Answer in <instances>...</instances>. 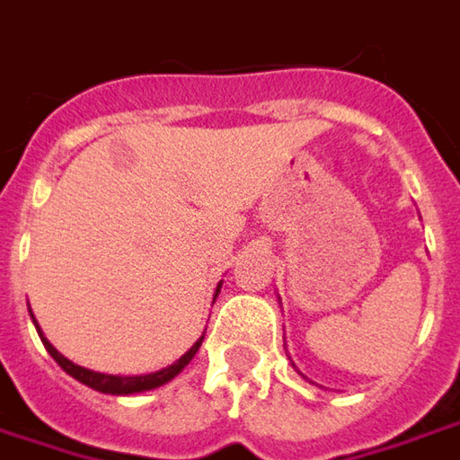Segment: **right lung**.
<instances>
[{
  "mask_svg": "<svg viewBox=\"0 0 460 460\" xmlns=\"http://www.w3.org/2000/svg\"><path fill=\"white\" fill-rule=\"evenodd\" d=\"M217 294H220V287H217V292H215V299H217ZM32 323H35V320H32ZM35 327H38V323H35ZM38 335H40V341H43L45 350L53 356V361L58 363L68 376H74V379L81 381V384H86V386H92V389H97L102 394H137V392H148V389H155V386H164V384H168L173 376H179V374L184 371V366L197 356V350H199V345H202L204 341L202 335L197 343L186 350L179 361L171 363L168 368L155 371V374H146V376H112V374L89 371V368H84V366H76L74 361H68L66 356H61V353L50 345V341L40 332V327H38Z\"/></svg>",
  "mask_w": 460,
  "mask_h": 460,
  "instance_id": "right-lung-1",
  "label": "right lung"
}]
</instances>
